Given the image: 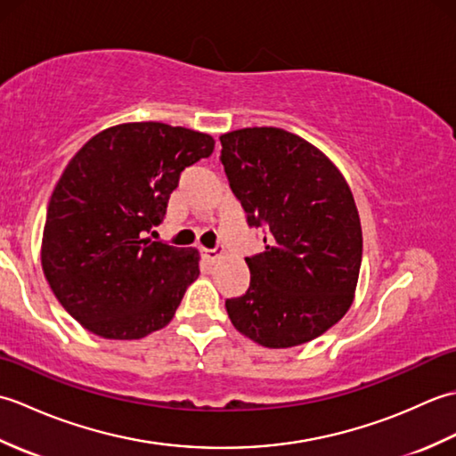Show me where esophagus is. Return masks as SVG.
<instances>
[{
    "instance_id": "esophagus-1",
    "label": "esophagus",
    "mask_w": 456,
    "mask_h": 456,
    "mask_svg": "<svg viewBox=\"0 0 456 456\" xmlns=\"http://www.w3.org/2000/svg\"><path fill=\"white\" fill-rule=\"evenodd\" d=\"M203 258L208 260V263H217L219 258H223V248L216 247V248H203Z\"/></svg>"
}]
</instances>
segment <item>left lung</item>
<instances>
[{
	"label": "left lung",
	"instance_id": "1",
	"mask_svg": "<svg viewBox=\"0 0 456 456\" xmlns=\"http://www.w3.org/2000/svg\"><path fill=\"white\" fill-rule=\"evenodd\" d=\"M229 186L265 250L247 256L248 289L225 302L239 333L268 348L304 345L353 304L362 229L343 174L312 142L276 127L219 137Z\"/></svg>",
	"mask_w": 456,
	"mask_h": 456
}]
</instances>
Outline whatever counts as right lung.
I'll use <instances>...</instances> for the list:
<instances>
[{"label": "right lung", "instance_id": "add662e5", "mask_svg": "<svg viewBox=\"0 0 456 456\" xmlns=\"http://www.w3.org/2000/svg\"><path fill=\"white\" fill-rule=\"evenodd\" d=\"M213 147L200 131L123 123L68 162L48 201L41 263L58 302L88 331L131 341L170 323L200 276V253L144 235L162 223L182 170Z\"/></svg>", "mask_w": 456, "mask_h": 456}]
</instances>
